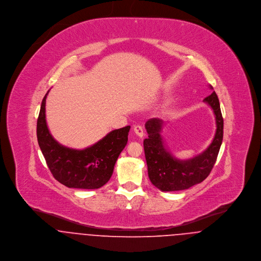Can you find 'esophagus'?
<instances>
[{"label": "esophagus", "instance_id": "1", "mask_svg": "<svg viewBox=\"0 0 261 261\" xmlns=\"http://www.w3.org/2000/svg\"><path fill=\"white\" fill-rule=\"evenodd\" d=\"M134 132H135V134L138 136V137H140V138H143L144 137V128H143V126L142 125H135L134 126Z\"/></svg>", "mask_w": 261, "mask_h": 261}]
</instances>
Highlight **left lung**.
I'll list each match as a JSON object with an SVG mask.
<instances>
[{"label": "left lung", "instance_id": "left-lung-1", "mask_svg": "<svg viewBox=\"0 0 261 261\" xmlns=\"http://www.w3.org/2000/svg\"><path fill=\"white\" fill-rule=\"evenodd\" d=\"M204 102L208 103L213 110L217 128L210 146L192 159L178 160L165 147L162 137L164 126L162 119L150 118L145 124L149 135L144 141L149 178L151 184L161 191L186 190L203 182L216 163L223 140V117L215 91L204 98Z\"/></svg>", "mask_w": 261, "mask_h": 261}]
</instances>
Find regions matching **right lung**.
Returning <instances> with one entry per match:
<instances>
[{"instance_id": "right-lung-1", "label": "right lung", "mask_w": 261, "mask_h": 261, "mask_svg": "<svg viewBox=\"0 0 261 261\" xmlns=\"http://www.w3.org/2000/svg\"><path fill=\"white\" fill-rule=\"evenodd\" d=\"M48 92L42 100L38 116L37 139L53 177L68 188L98 189L106 185L119 153L126 146L130 126L112 130L86 149L64 147L54 140L47 126L45 105Z\"/></svg>"}]
</instances>
